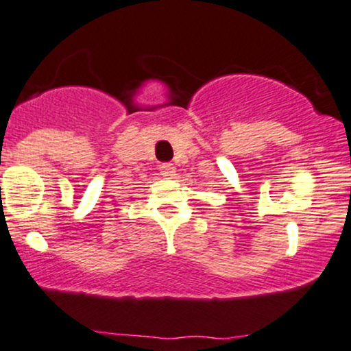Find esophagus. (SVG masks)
<instances>
[{"mask_svg": "<svg viewBox=\"0 0 351 351\" xmlns=\"http://www.w3.org/2000/svg\"><path fill=\"white\" fill-rule=\"evenodd\" d=\"M160 174H162L165 179H172V177L176 176L174 164H162V165H160Z\"/></svg>", "mask_w": 351, "mask_h": 351, "instance_id": "esophagus-1", "label": "esophagus"}]
</instances>
